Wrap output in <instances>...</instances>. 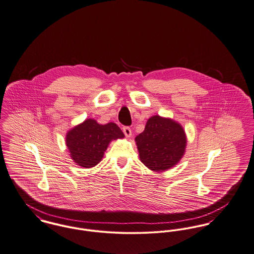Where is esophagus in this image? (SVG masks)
Returning a JSON list of instances; mask_svg holds the SVG:
<instances>
[{"label": "esophagus", "mask_w": 254, "mask_h": 254, "mask_svg": "<svg viewBox=\"0 0 254 254\" xmlns=\"http://www.w3.org/2000/svg\"><path fill=\"white\" fill-rule=\"evenodd\" d=\"M123 131H124V133H125V135H126V136H131V129H130V127H125L123 128Z\"/></svg>", "instance_id": "1"}]
</instances>
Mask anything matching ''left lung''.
Listing matches in <instances>:
<instances>
[{
  "label": "left lung",
  "mask_w": 254,
  "mask_h": 254,
  "mask_svg": "<svg viewBox=\"0 0 254 254\" xmlns=\"http://www.w3.org/2000/svg\"><path fill=\"white\" fill-rule=\"evenodd\" d=\"M141 162L155 172L166 171L179 163L186 153L184 127L170 118H150L142 133L135 137Z\"/></svg>",
  "instance_id": "8db88e82"
}]
</instances>
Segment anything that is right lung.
<instances>
[{
  "instance_id": "add662e5",
  "label": "right lung",
  "mask_w": 254,
  "mask_h": 254,
  "mask_svg": "<svg viewBox=\"0 0 254 254\" xmlns=\"http://www.w3.org/2000/svg\"><path fill=\"white\" fill-rule=\"evenodd\" d=\"M124 137L115 123L101 125L94 119H86L66 132L65 145L77 165L92 168L101 161L111 141Z\"/></svg>"
}]
</instances>
